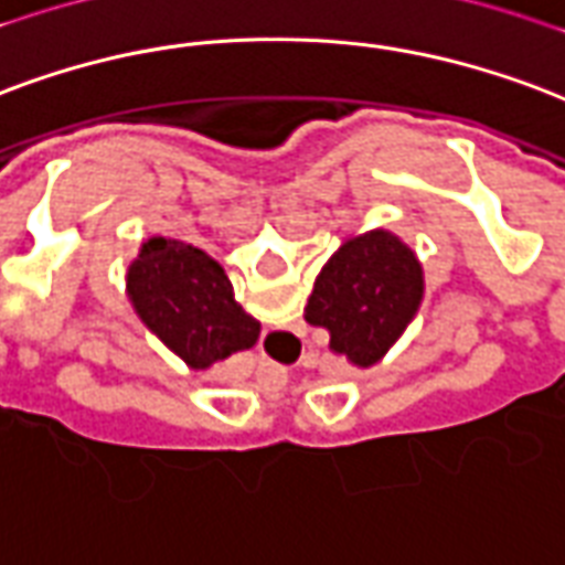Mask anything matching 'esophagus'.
<instances>
[{
  "label": "esophagus",
  "instance_id": "esophagus-1",
  "mask_svg": "<svg viewBox=\"0 0 565 565\" xmlns=\"http://www.w3.org/2000/svg\"><path fill=\"white\" fill-rule=\"evenodd\" d=\"M266 344L278 350V347H281V335H278V332H271V335H266Z\"/></svg>",
  "mask_w": 565,
  "mask_h": 565
}]
</instances>
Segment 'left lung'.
I'll list each match as a JSON object with an SVG mask.
<instances>
[{
  "mask_svg": "<svg viewBox=\"0 0 565 565\" xmlns=\"http://www.w3.org/2000/svg\"><path fill=\"white\" fill-rule=\"evenodd\" d=\"M422 302V266L386 230L350 239L317 275L305 320L329 332V347L353 365L386 356Z\"/></svg>",
  "mask_w": 565,
  "mask_h": 565,
  "instance_id": "obj_1",
  "label": "left lung"
}]
</instances>
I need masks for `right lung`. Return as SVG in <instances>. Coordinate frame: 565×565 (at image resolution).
Returning <instances> with one entry per match:
<instances>
[{"label":"right lung","instance_id":"obj_1","mask_svg":"<svg viewBox=\"0 0 565 565\" xmlns=\"http://www.w3.org/2000/svg\"><path fill=\"white\" fill-rule=\"evenodd\" d=\"M137 315L191 367L233 356L257 344L260 323L233 299L218 263L194 245L149 239L128 269Z\"/></svg>","mask_w":565,"mask_h":565}]
</instances>
